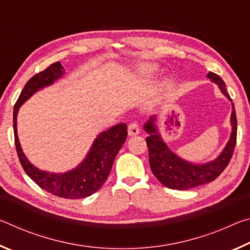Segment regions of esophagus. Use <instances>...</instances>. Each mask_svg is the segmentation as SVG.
<instances>
[{"instance_id":"34e87169","label":"esophagus","mask_w":250,"mask_h":250,"mask_svg":"<svg viewBox=\"0 0 250 250\" xmlns=\"http://www.w3.org/2000/svg\"><path fill=\"white\" fill-rule=\"evenodd\" d=\"M140 132V128H139V125L137 121H132L128 125V133L130 137H133V135H137Z\"/></svg>"}]
</instances>
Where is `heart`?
<instances>
[{"label":"heart","instance_id":"heart-1","mask_svg":"<svg viewBox=\"0 0 250 250\" xmlns=\"http://www.w3.org/2000/svg\"><path fill=\"white\" fill-rule=\"evenodd\" d=\"M143 70H145V73H146V74H153L154 71L156 70V68H155L154 66L149 65V66H145V68H143Z\"/></svg>","mask_w":250,"mask_h":250}]
</instances>
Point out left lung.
Masks as SVG:
<instances>
[{
	"label": "left lung",
	"mask_w": 250,
	"mask_h": 250,
	"mask_svg": "<svg viewBox=\"0 0 250 250\" xmlns=\"http://www.w3.org/2000/svg\"><path fill=\"white\" fill-rule=\"evenodd\" d=\"M211 82L218 84L219 89L230 101L226 90V84L218 75L209 71L207 75ZM231 110V134L227 146L222 154L216 160L206 164H192L186 162L168 149L167 146L161 139L160 134L156 131L154 125V118L151 117L150 120L145 125V130L149 133L146 138V145L149 147V161L151 171L161 183L172 189H189L196 186L209 183L216 180L225 170L234 153L236 139H237V118L234 104Z\"/></svg>",
	"instance_id": "8db88e82"
}]
</instances>
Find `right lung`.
I'll return each instance as SVG.
<instances>
[{
    "label": "right lung",
    "mask_w": 250,
    "mask_h": 250,
    "mask_svg": "<svg viewBox=\"0 0 250 250\" xmlns=\"http://www.w3.org/2000/svg\"><path fill=\"white\" fill-rule=\"evenodd\" d=\"M61 62H56L48 66L41 73L34 75L23 88L13 111L14 141L18 151L20 162L24 171L35 183L53 195L62 198H83L96 193L104 185L111 171L116 155L124 145L128 128L125 124H119L104 132H101L92 145L87 158L75 170L56 174L41 171L35 167L23 153L21 147L18 130H16V117L21 105L41 88L52 84L55 80L64 74Z\"/></svg>",
    "instance_id": "1"
}]
</instances>
